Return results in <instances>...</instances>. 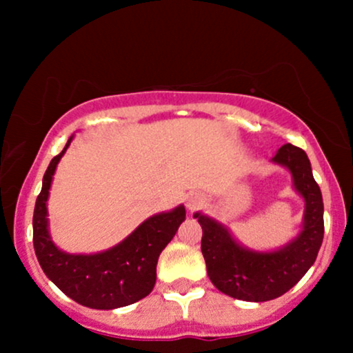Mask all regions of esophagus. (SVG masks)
Instances as JSON below:
<instances>
[{
  "label": "esophagus",
  "mask_w": 353,
  "mask_h": 353,
  "mask_svg": "<svg viewBox=\"0 0 353 353\" xmlns=\"http://www.w3.org/2000/svg\"><path fill=\"white\" fill-rule=\"evenodd\" d=\"M204 202H205V197L199 192H190L188 194V197H185V205H188L189 210L199 209Z\"/></svg>",
  "instance_id": "esophagus-1"
}]
</instances>
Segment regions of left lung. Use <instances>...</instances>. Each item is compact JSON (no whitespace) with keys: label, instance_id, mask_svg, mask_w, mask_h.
I'll use <instances>...</instances> for the list:
<instances>
[{"label":"left lung","instance_id":"8db88e82","mask_svg":"<svg viewBox=\"0 0 353 353\" xmlns=\"http://www.w3.org/2000/svg\"><path fill=\"white\" fill-rule=\"evenodd\" d=\"M292 174L294 188L305 201L303 228L294 241L274 252L239 245L228 228L201 212V250L210 282L229 297L245 302L272 301L289 292L317 259L323 241V201L305 151L283 144L272 157Z\"/></svg>","mask_w":353,"mask_h":353}]
</instances>
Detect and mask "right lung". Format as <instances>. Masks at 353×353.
<instances>
[{
	"label": "right lung",
	"instance_id": "add662e5",
	"mask_svg": "<svg viewBox=\"0 0 353 353\" xmlns=\"http://www.w3.org/2000/svg\"><path fill=\"white\" fill-rule=\"evenodd\" d=\"M51 159L33 214V244L39 265L56 287L81 305L111 310L151 294L159 254L185 219L184 205L149 217L123 242L99 254H66L52 244L48 230V196L56 165L68 145Z\"/></svg>",
	"mask_w": 353,
	"mask_h": 353
}]
</instances>
